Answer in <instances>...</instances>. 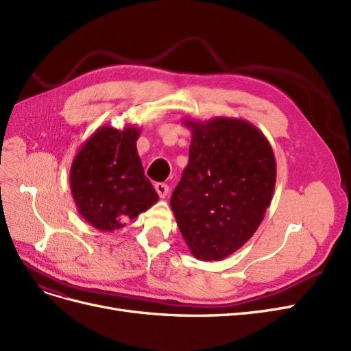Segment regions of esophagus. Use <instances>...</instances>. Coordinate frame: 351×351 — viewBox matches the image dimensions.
Returning <instances> with one entry per match:
<instances>
[{
  "label": "esophagus",
  "instance_id": "obj_1",
  "mask_svg": "<svg viewBox=\"0 0 351 351\" xmlns=\"http://www.w3.org/2000/svg\"><path fill=\"white\" fill-rule=\"evenodd\" d=\"M154 188H156L157 194H159L160 198H166V197H167V194H169V186H167L166 184H162V182H160V184H156Z\"/></svg>",
  "mask_w": 351,
  "mask_h": 351
}]
</instances>
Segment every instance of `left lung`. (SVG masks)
<instances>
[{
  "mask_svg": "<svg viewBox=\"0 0 351 351\" xmlns=\"http://www.w3.org/2000/svg\"><path fill=\"white\" fill-rule=\"evenodd\" d=\"M184 123L192 134L189 162L171 207L192 255L221 261L261 224L276 186V157L265 135L245 119Z\"/></svg>",
  "mask_w": 351,
  "mask_h": 351,
  "instance_id": "1",
  "label": "left lung"
}]
</instances>
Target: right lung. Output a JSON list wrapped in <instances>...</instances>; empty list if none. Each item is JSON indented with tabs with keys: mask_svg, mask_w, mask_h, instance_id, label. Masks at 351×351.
I'll list each match as a JSON object with an SVG mask.
<instances>
[{
	"mask_svg": "<svg viewBox=\"0 0 351 351\" xmlns=\"http://www.w3.org/2000/svg\"><path fill=\"white\" fill-rule=\"evenodd\" d=\"M140 128L100 127L75 154L70 186L80 216L100 232H114L156 204L159 195L137 153Z\"/></svg>",
	"mask_w": 351,
	"mask_h": 351,
	"instance_id": "1",
	"label": "right lung"
}]
</instances>
